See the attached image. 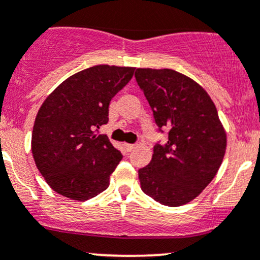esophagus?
Listing matches in <instances>:
<instances>
[{"label":"esophagus","instance_id":"1","mask_svg":"<svg viewBox=\"0 0 260 260\" xmlns=\"http://www.w3.org/2000/svg\"><path fill=\"white\" fill-rule=\"evenodd\" d=\"M124 147H125V149H127L128 152H131V151H133V149L136 148V146L135 145H129V143H125L124 145Z\"/></svg>","mask_w":260,"mask_h":260}]
</instances>
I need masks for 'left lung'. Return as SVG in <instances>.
<instances>
[{
  "label": "left lung",
  "instance_id": "obj_1",
  "mask_svg": "<svg viewBox=\"0 0 260 260\" xmlns=\"http://www.w3.org/2000/svg\"><path fill=\"white\" fill-rule=\"evenodd\" d=\"M136 80L159 128L170 129L165 146L138 171L146 195L166 206L198 198L219 171L226 151V132L205 89L172 69L138 68Z\"/></svg>",
  "mask_w": 260,
  "mask_h": 260
}]
</instances>
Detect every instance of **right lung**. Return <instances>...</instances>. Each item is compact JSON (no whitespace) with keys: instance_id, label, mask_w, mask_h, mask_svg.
Masks as SVG:
<instances>
[{"instance_id":"right-lung-1","label":"right lung","mask_w":260,"mask_h":260,"mask_svg":"<svg viewBox=\"0 0 260 260\" xmlns=\"http://www.w3.org/2000/svg\"><path fill=\"white\" fill-rule=\"evenodd\" d=\"M133 73L131 67L95 65L68 78L44 101L34 123L31 151L55 192L85 201L109 186L123 156L95 131L108 123L109 103Z\"/></svg>"}]
</instances>
